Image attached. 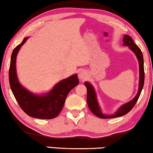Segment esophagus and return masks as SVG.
<instances>
[{"label": "esophagus", "mask_w": 153, "mask_h": 153, "mask_svg": "<svg viewBox=\"0 0 153 153\" xmlns=\"http://www.w3.org/2000/svg\"><path fill=\"white\" fill-rule=\"evenodd\" d=\"M78 77L80 79V80H82V81H84V80L87 78V73L86 72V71L84 70L80 71L78 74Z\"/></svg>", "instance_id": "34e87169"}]
</instances>
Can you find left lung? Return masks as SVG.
Segmentation results:
<instances>
[{
    "instance_id": "8db88e82",
    "label": "left lung",
    "mask_w": 153,
    "mask_h": 153,
    "mask_svg": "<svg viewBox=\"0 0 153 153\" xmlns=\"http://www.w3.org/2000/svg\"><path fill=\"white\" fill-rule=\"evenodd\" d=\"M123 45L125 46H129V48L131 49V51L134 52L135 54L137 59L138 60L139 63V70H140V81H139V87H138V91L136 97L133 98V100H130V101L126 103L123 105L119 108L117 112H115L113 115H105L102 113L101 110H100L99 105L97 101V95H96L95 90L94 89V87L92 86L88 82H84V85L86 86L87 88V103L88 106L91 111V112L94 114L96 116L98 117L102 118V119H109V118H115V117H121L124 115H126L128 113H129L132 108L136 105L137 100H138L140 95L142 92V88L144 86V59H143V55H142V53L140 49L137 46L132 40L130 36L128 35H124L123 40Z\"/></svg>"
}]
</instances>
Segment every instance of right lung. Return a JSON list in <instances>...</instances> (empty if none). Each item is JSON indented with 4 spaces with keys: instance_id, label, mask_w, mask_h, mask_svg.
<instances>
[{
    "instance_id": "obj_1",
    "label": "right lung",
    "mask_w": 153,
    "mask_h": 153,
    "mask_svg": "<svg viewBox=\"0 0 153 153\" xmlns=\"http://www.w3.org/2000/svg\"><path fill=\"white\" fill-rule=\"evenodd\" d=\"M22 42L13 51L10 63L9 79L13 94L22 109L30 117L41 120H51L57 117L63 107L69 92L79 84L76 74L59 82L53 90L42 96H38L28 91L19 84L16 73V57Z\"/></svg>"
}]
</instances>
